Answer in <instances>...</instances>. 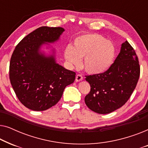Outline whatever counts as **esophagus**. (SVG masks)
<instances>
[{
    "mask_svg": "<svg viewBox=\"0 0 148 148\" xmlns=\"http://www.w3.org/2000/svg\"><path fill=\"white\" fill-rule=\"evenodd\" d=\"M82 80H83V76L82 75H80V74L77 75V76L75 77L76 82H80V81H82Z\"/></svg>",
    "mask_w": 148,
    "mask_h": 148,
    "instance_id": "1",
    "label": "esophagus"
}]
</instances>
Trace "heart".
I'll use <instances>...</instances> for the list:
<instances>
[{
    "mask_svg": "<svg viewBox=\"0 0 148 148\" xmlns=\"http://www.w3.org/2000/svg\"><path fill=\"white\" fill-rule=\"evenodd\" d=\"M116 47L112 42L98 34H85L74 40L73 46H67L64 55L71 65L79 66L84 58L86 71L100 74L112 65L116 56Z\"/></svg>",
    "mask_w": 148,
    "mask_h": 148,
    "instance_id": "heart-1",
    "label": "heart"
}]
</instances>
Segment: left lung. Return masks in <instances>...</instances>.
Instances as JSON below:
<instances>
[{
  "mask_svg": "<svg viewBox=\"0 0 148 148\" xmlns=\"http://www.w3.org/2000/svg\"><path fill=\"white\" fill-rule=\"evenodd\" d=\"M139 75L138 57L130 44L125 41L108 71L86 76L91 87L85 97L87 106L98 114H108L121 108L134 91Z\"/></svg>",
  "mask_w": 148,
  "mask_h": 148,
  "instance_id": "8db88e82",
  "label": "left lung"
}]
</instances>
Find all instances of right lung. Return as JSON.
<instances>
[{"mask_svg":"<svg viewBox=\"0 0 148 148\" xmlns=\"http://www.w3.org/2000/svg\"><path fill=\"white\" fill-rule=\"evenodd\" d=\"M62 27L42 26L26 36L17 44L9 65V79L16 96L25 107L43 111L57 104L64 88L74 82L75 73L56 62L54 50L46 56L44 44L59 39Z\"/></svg>","mask_w":148,"mask_h":148,"instance_id":"1","label":"right lung"}]
</instances>
